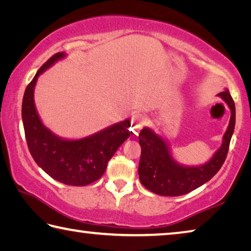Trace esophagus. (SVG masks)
<instances>
[{
	"instance_id": "34e87169",
	"label": "esophagus",
	"mask_w": 251,
	"mask_h": 251,
	"mask_svg": "<svg viewBox=\"0 0 251 251\" xmlns=\"http://www.w3.org/2000/svg\"><path fill=\"white\" fill-rule=\"evenodd\" d=\"M144 124H145V120L142 115L133 116V118H131V133H133V135H138Z\"/></svg>"
}]
</instances>
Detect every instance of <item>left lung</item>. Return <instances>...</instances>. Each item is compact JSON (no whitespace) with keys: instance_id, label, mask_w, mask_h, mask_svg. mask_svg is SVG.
<instances>
[{"instance_id":"8db88e82","label":"left lung","mask_w":251,"mask_h":251,"mask_svg":"<svg viewBox=\"0 0 251 251\" xmlns=\"http://www.w3.org/2000/svg\"><path fill=\"white\" fill-rule=\"evenodd\" d=\"M217 96L228 105L231 116L224 134L222 146L205 164L198 166L180 164L174 158L166 138L156 134L150 127H144L141 130L138 139L142 155L138 175L142 184L151 193L160 196H181L209 181L222 168L235 129L236 108L227 88Z\"/></svg>"}]
</instances>
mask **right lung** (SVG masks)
<instances>
[{"instance_id": "add662e5", "label": "right lung", "mask_w": 251, "mask_h": 251, "mask_svg": "<svg viewBox=\"0 0 251 251\" xmlns=\"http://www.w3.org/2000/svg\"><path fill=\"white\" fill-rule=\"evenodd\" d=\"M65 57L64 52L53 55L25 90L22 103L25 138L33 159L53 179L65 185L86 186L105 173L108 160L131 134L130 124L127 118L78 139L61 137L43 124L34 101L37 78Z\"/></svg>"}]
</instances>
